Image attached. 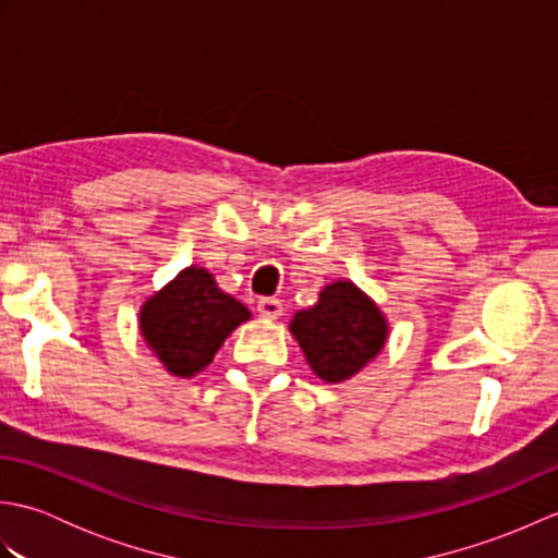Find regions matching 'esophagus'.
I'll list each match as a JSON object with an SVG mask.
<instances>
[{"instance_id":"1","label":"esophagus","mask_w":558,"mask_h":558,"mask_svg":"<svg viewBox=\"0 0 558 558\" xmlns=\"http://www.w3.org/2000/svg\"><path fill=\"white\" fill-rule=\"evenodd\" d=\"M258 316L264 318H280L282 316V302L276 298H260L256 304Z\"/></svg>"}]
</instances>
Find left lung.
<instances>
[{
    "label": "left lung",
    "mask_w": 558,
    "mask_h": 558,
    "mask_svg": "<svg viewBox=\"0 0 558 558\" xmlns=\"http://www.w3.org/2000/svg\"><path fill=\"white\" fill-rule=\"evenodd\" d=\"M290 333L312 372L326 384H340L384 350L388 322L354 282L336 280L322 290L314 306L292 316Z\"/></svg>",
    "instance_id": "8db88e82"
}]
</instances>
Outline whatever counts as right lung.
<instances>
[{"label":"right lung","mask_w":558,"mask_h":558,"mask_svg":"<svg viewBox=\"0 0 558 558\" xmlns=\"http://www.w3.org/2000/svg\"><path fill=\"white\" fill-rule=\"evenodd\" d=\"M242 302L218 288L206 268L189 266L141 306L146 345L174 376L189 378L216 357L232 330L248 322Z\"/></svg>","instance_id":"1"}]
</instances>
